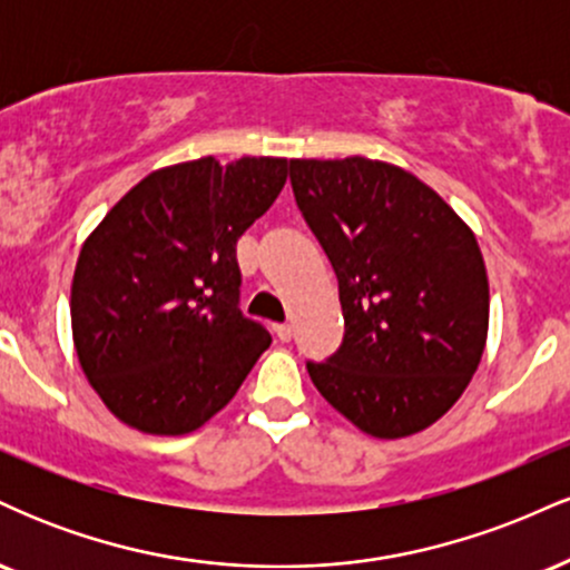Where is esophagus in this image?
Returning a JSON list of instances; mask_svg holds the SVG:
<instances>
[{
	"label": "esophagus",
	"instance_id": "obj_1",
	"mask_svg": "<svg viewBox=\"0 0 570 570\" xmlns=\"http://www.w3.org/2000/svg\"><path fill=\"white\" fill-rule=\"evenodd\" d=\"M276 335L281 343H289L292 340V324H276Z\"/></svg>",
	"mask_w": 570,
	"mask_h": 570
}]
</instances>
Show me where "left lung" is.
Masks as SVG:
<instances>
[{"label":"left lung","mask_w":570,"mask_h":570,"mask_svg":"<svg viewBox=\"0 0 570 570\" xmlns=\"http://www.w3.org/2000/svg\"><path fill=\"white\" fill-rule=\"evenodd\" d=\"M294 200L337 276L345 335L307 375L377 440L429 429L458 402L488 340L474 233L417 176L370 158L292 160Z\"/></svg>","instance_id":"8db88e82"}]
</instances>
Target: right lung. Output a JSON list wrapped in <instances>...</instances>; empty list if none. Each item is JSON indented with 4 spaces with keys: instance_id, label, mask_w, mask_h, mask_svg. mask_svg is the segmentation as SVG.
I'll use <instances>...</instances> for the list:
<instances>
[{
    "instance_id": "add662e5",
    "label": "right lung",
    "mask_w": 570,
    "mask_h": 570,
    "mask_svg": "<svg viewBox=\"0 0 570 570\" xmlns=\"http://www.w3.org/2000/svg\"><path fill=\"white\" fill-rule=\"evenodd\" d=\"M286 174V158L160 168L88 235L71 281V335L85 377L122 423L160 436L200 429L271 345L238 307L235 244Z\"/></svg>"
}]
</instances>
